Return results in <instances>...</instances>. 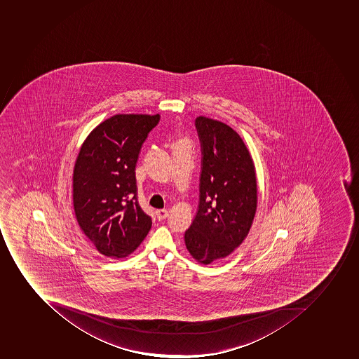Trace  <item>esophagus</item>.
I'll use <instances>...</instances> for the list:
<instances>
[{
	"label": "esophagus",
	"instance_id": "34e87169",
	"mask_svg": "<svg viewBox=\"0 0 359 359\" xmlns=\"http://www.w3.org/2000/svg\"><path fill=\"white\" fill-rule=\"evenodd\" d=\"M168 216V211L166 209H160V210L156 211V217L158 220L166 219Z\"/></svg>",
	"mask_w": 359,
	"mask_h": 359
}]
</instances>
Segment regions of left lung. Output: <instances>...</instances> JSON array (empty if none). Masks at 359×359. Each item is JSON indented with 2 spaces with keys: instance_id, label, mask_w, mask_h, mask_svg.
<instances>
[{
  "instance_id": "1",
  "label": "left lung",
  "mask_w": 359,
  "mask_h": 359,
  "mask_svg": "<svg viewBox=\"0 0 359 359\" xmlns=\"http://www.w3.org/2000/svg\"><path fill=\"white\" fill-rule=\"evenodd\" d=\"M201 145L199 205L184 240L194 259L208 265L242 243L257 209V182L250 154L233 128L198 117Z\"/></svg>"
}]
</instances>
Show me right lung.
<instances>
[{"mask_svg": "<svg viewBox=\"0 0 359 359\" xmlns=\"http://www.w3.org/2000/svg\"><path fill=\"white\" fill-rule=\"evenodd\" d=\"M159 115H116L85 140L74 169V208L84 234L104 256L121 258L150 231L137 202L135 167Z\"/></svg>", "mask_w": 359, "mask_h": 359, "instance_id": "obj_1", "label": "right lung"}]
</instances>
